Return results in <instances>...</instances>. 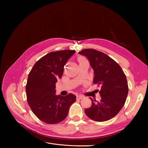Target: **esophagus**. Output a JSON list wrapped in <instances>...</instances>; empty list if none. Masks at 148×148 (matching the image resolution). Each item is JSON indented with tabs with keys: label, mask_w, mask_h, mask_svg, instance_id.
Returning a JSON list of instances; mask_svg holds the SVG:
<instances>
[{
	"label": "esophagus",
	"mask_w": 148,
	"mask_h": 148,
	"mask_svg": "<svg viewBox=\"0 0 148 148\" xmlns=\"http://www.w3.org/2000/svg\"><path fill=\"white\" fill-rule=\"evenodd\" d=\"M83 97V96H82V95H78V96H77V99H82V98Z\"/></svg>",
	"instance_id": "1"
}]
</instances>
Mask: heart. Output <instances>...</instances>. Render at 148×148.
<instances>
[{"label":"heart","mask_w":148,"mask_h":148,"mask_svg":"<svg viewBox=\"0 0 148 148\" xmlns=\"http://www.w3.org/2000/svg\"><path fill=\"white\" fill-rule=\"evenodd\" d=\"M79 62H82V61H84V60H83V59H79Z\"/></svg>","instance_id":"1"}]
</instances>
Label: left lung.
I'll return each instance as SVG.
<instances>
[{"label": "left lung", "instance_id": "8db88e82", "mask_svg": "<svg viewBox=\"0 0 148 148\" xmlns=\"http://www.w3.org/2000/svg\"><path fill=\"white\" fill-rule=\"evenodd\" d=\"M86 57L94 71L93 83L101 86L100 101L93 100L84 110L88 117L96 122H104L114 117L122 109L128 96L126 76L120 65L104 53L92 49L78 52Z\"/></svg>", "mask_w": 148, "mask_h": 148}]
</instances>
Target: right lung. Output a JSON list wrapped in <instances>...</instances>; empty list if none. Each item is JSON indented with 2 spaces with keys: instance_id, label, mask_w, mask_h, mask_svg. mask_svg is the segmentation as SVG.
Here are the masks:
<instances>
[{
  "instance_id": "1",
  "label": "right lung",
  "mask_w": 148,
  "mask_h": 148,
  "mask_svg": "<svg viewBox=\"0 0 148 148\" xmlns=\"http://www.w3.org/2000/svg\"><path fill=\"white\" fill-rule=\"evenodd\" d=\"M75 53L72 50L51 52L36 62L28 75L26 86L27 101L36 117L48 124L63 121L76 96L56 95V83L63 75L64 65Z\"/></svg>"
}]
</instances>
